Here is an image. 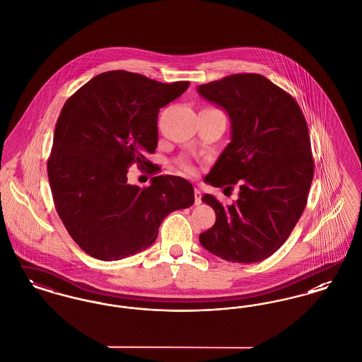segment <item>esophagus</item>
<instances>
[{
	"label": "esophagus",
	"instance_id": "esophagus-1",
	"mask_svg": "<svg viewBox=\"0 0 362 362\" xmlns=\"http://www.w3.org/2000/svg\"><path fill=\"white\" fill-rule=\"evenodd\" d=\"M194 195H195V205L202 204V192H201V189H194Z\"/></svg>",
	"mask_w": 362,
	"mask_h": 362
}]
</instances>
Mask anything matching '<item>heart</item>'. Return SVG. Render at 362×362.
Masks as SVG:
<instances>
[{
    "instance_id": "1",
    "label": "heart",
    "mask_w": 362,
    "mask_h": 362,
    "mask_svg": "<svg viewBox=\"0 0 362 362\" xmlns=\"http://www.w3.org/2000/svg\"><path fill=\"white\" fill-rule=\"evenodd\" d=\"M176 165H177L179 173H183V175L192 176V175H195V173H197L194 164H192L189 160H187V158H185V157H180V158L176 161Z\"/></svg>"
}]
</instances>
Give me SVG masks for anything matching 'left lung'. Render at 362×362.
<instances>
[{
	"label": "left lung",
	"instance_id": "1",
	"mask_svg": "<svg viewBox=\"0 0 362 362\" xmlns=\"http://www.w3.org/2000/svg\"><path fill=\"white\" fill-rule=\"evenodd\" d=\"M197 90L223 107L232 126L230 142L205 182L239 187L229 206L211 194L202 197L216 223L199 241L228 262H262L286 241L307 205L315 165L307 121L288 92L257 73L232 74Z\"/></svg>",
	"mask_w": 362,
	"mask_h": 362
}]
</instances>
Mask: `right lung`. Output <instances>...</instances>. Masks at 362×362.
I'll return each instance as SVG.
<instances>
[{
	"mask_svg": "<svg viewBox=\"0 0 362 362\" xmlns=\"http://www.w3.org/2000/svg\"><path fill=\"white\" fill-rule=\"evenodd\" d=\"M189 86L112 70L64 104L47 161L49 182L59 218L92 258L118 260L148 248L171 211L194 204L191 183L179 176L158 175L144 189L127 183L132 164H151L145 156L157 146L158 110Z\"/></svg>",
	"mask_w": 362,
	"mask_h": 362,
	"instance_id": "obj_1",
	"label": "right lung"
}]
</instances>
